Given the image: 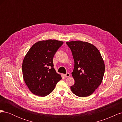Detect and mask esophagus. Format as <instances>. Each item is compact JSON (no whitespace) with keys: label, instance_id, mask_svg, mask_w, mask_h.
<instances>
[{"label":"esophagus","instance_id":"esophagus-1","mask_svg":"<svg viewBox=\"0 0 122 122\" xmlns=\"http://www.w3.org/2000/svg\"><path fill=\"white\" fill-rule=\"evenodd\" d=\"M64 76L66 77H68L70 76V73H67L66 74H64Z\"/></svg>","mask_w":122,"mask_h":122}]
</instances>
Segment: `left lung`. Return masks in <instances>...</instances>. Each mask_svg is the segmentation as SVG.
<instances>
[{"label": "left lung", "instance_id": "1", "mask_svg": "<svg viewBox=\"0 0 122 122\" xmlns=\"http://www.w3.org/2000/svg\"><path fill=\"white\" fill-rule=\"evenodd\" d=\"M66 44L74 60L72 75L75 83L71 86V90L78 97L88 96L102 81L105 65L101 55L96 47L87 42L75 41Z\"/></svg>", "mask_w": 122, "mask_h": 122}]
</instances>
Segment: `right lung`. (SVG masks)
Returning a JSON list of instances; mask_svg holds the SVG:
<instances>
[{"label":"right lung","mask_w":122,"mask_h":122,"mask_svg":"<svg viewBox=\"0 0 122 122\" xmlns=\"http://www.w3.org/2000/svg\"><path fill=\"white\" fill-rule=\"evenodd\" d=\"M63 43L55 40L41 41L33 45L25 55L22 64L23 79L33 94L46 96L61 80L54 68L53 60Z\"/></svg>","instance_id":"right-lung-1"}]
</instances>
